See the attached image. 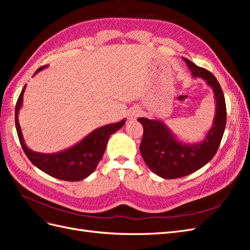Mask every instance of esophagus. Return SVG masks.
Listing matches in <instances>:
<instances>
[{"label": "esophagus", "instance_id": "1", "mask_svg": "<svg viewBox=\"0 0 250 250\" xmlns=\"http://www.w3.org/2000/svg\"><path fill=\"white\" fill-rule=\"evenodd\" d=\"M140 113H141V111H140L139 109H135V110H133V111L130 113V118H131V119H137V118L140 116Z\"/></svg>", "mask_w": 250, "mask_h": 250}]
</instances>
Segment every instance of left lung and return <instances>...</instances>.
Instances as JSON below:
<instances>
[{
    "label": "left lung",
    "instance_id": "left-lung-1",
    "mask_svg": "<svg viewBox=\"0 0 250 250\" xmlns=\"http://www.w3.org/2000/svg\"><path fill=\"white\" fill-rule=\"evenodd\" d=\"M194 77L203 78L214 89L216 115L214 124L202 143L195 145L178 142L160 121L139 118L144 132L140 151L144 162L156 175L167 179L179 178L202 168L213 158L220 146L226 124V104L223 90L209 71L184 58Z\"/></svg>",
    "mask_w": 250,
    "mask_h": 250
}]
</instances>
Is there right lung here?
<instances>
[{
	"instance_id": "obj_1",
	"label": "right lung",
	"mask_w": 250,
	"mask_h": 250,
	"mask_svg": "<svg viewBox=\"0 0 250 250\" xmlns=\"http://www.w3.org/2000/svg\"><path fill=\"white\" fill-rule=\"evenodd\" d=\"M47 65L41 66L35 74ZM24 88L19 96L16 105V127L21 146L25 154L34 166L49 174L50 176L65 181H78L92 174L104 154L107 141L112 133L118 131L125 123V120L119 123L105 125L98 128L76 146L55 154H43L34 152L26 147L21 127L19 124V110L22 103Z\"/></svg>"
}]
</instances>
